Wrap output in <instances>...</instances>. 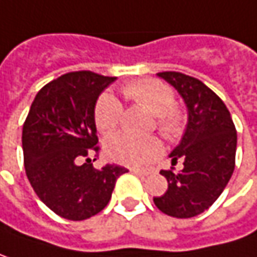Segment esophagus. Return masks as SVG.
Listing matches in <instances>:
<instances>
[{"instance_id": "esophagus-1", "label": "esophagus", "mask_w": 257, "mask_h": 257, "mask_svg": "<svg viewBox=\"0 0 257 257\" xmlns=\"http://www.w3.org/2000/svg\"><path fill=\"white\" fill-rule=\"evenodd\" d=\"M131 171H132V172H134L135 175L147 176V175H149V174H150V171H141V169H135V168H134V169H131Z\"/></svg>"}]
</instances>
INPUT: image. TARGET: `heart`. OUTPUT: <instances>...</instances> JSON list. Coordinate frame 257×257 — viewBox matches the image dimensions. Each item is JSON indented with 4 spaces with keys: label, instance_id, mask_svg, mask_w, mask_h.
I'll use <instances>...</instances> for the list:
<instances>
[{
    "label": "heart",
    "instance_id": "1",
    "mask_svg": "<svg viewBox=\"0 0 257 257\" xmlns=\"http://www.w3.org/2000/svg\"><path fill=\"white\" fill-rule=\"evenodd\" d=\"M122 92L134 104L144 107L154 114V125L159 134L168 141H178L187 131L188 114L175 104V91L166 82L146 78L129 82ZM122 104L119 100L105 92L94 107V123L98 132L108 135L120 125ZM105 156L114 162L128 166H143L150 163L162 153V144L156 137L134 138L125 134L108 137L104 141Z\"/></svg>",
    "mask_w": 257,
    "mask_h": 257
}]
</instances>
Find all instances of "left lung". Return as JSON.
<instances>
[{
    "mask_svg": "<svg viewBox=\"0 0 257 257\" xmlns=\"http://www.w3.org/2000/svg\"><path fill=\"white\" fill-rule=\"evenodd\" d=\"M159 76L182 95L188 125L171 153L172 165L181 160L182 169L160 171L168 179V191L153 201L169 216L193 218L218 200L232 175L237 131L226 105L203 82L181 72H160Z\"/></svg>",
    "mask_w": 257,
    "mask_h": 257,
    "instance_id": "1",
    "label": "left lung"
}]
</instances>
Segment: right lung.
<instances>
[{
  "label": "right lung",
  "mask_w": 257,
  "mask_h": 257,
  "mask_svg": "<svg viewBox=\"0 0 257 257\" xmlns=\"http://www.w3.org/2000/svg\"><path fill=\"white\" fill-rule=\"evenodd\" d=\"M114 79L89 70L61 75L41 88L23 123L28 179L41 201L64 219L83 221L101 212L116 179L128 172L114 163L95 169L88 159L100 153L94 107Z\"/></svg>",
  "instance_id": "obj_1"
}]
</instances>
